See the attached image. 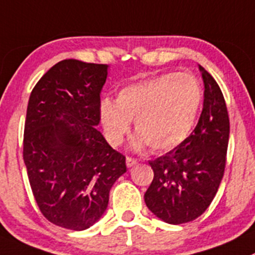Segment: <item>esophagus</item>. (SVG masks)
Instances as JSON below:
<instances>
[{
  "instance_id": "obj_1",
  "label": "esophagus",
  "mask_w": 255,
  "mask_h": 255,
  "mask_svg": "<svg viewBox=\"0 0 255 255\" xmlns=\"http://www.w3.org/2000/svg\"><path fill=\"white\" fill-rule=\"evenodd\" d=\"M126 164H127L128 168L133 167V165L137 164V159H134V158L127 157V158H126Z\"/></svg>"
}]
</instances>
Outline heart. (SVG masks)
Listing matches in <instances>:
<instances>
[{
    "label": "heart",
    "mask_w": 255,
    "mask_h": 255,
    "mask_svg": "<svg viewBox=\"0 0 255 255\" xmlns=\"http://www.w3.org/2000/svg\"><path fill=\"white\" fill-rule=\"evenodd\" d=\"M203 92L196 77L170 72L121 88L117 100L105 97L98 113L106 138L118 145L134 120L133 145L169 150L190 135L201 111Z\"/></svg>",
    "instance_id": "b5f03b06"
}]
</instances>
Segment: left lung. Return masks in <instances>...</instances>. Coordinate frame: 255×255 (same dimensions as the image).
Wrapping results in <instances>:
<instances>
[{"label":"left lung","instance_id":"8db88e82","mask_svg":"<svg viewBox=\"0 0 255 255\" xmlns=\"http://www.w3.org/2000/svg\"><path fill=\"white\" fill-rule=\"evenodd\" d=\"M204 85L203 111L192 134L150 160L154 178L144 194L148 209L168 224L194 221L216 197L226 167L229 118L218 83L198 66Z\"/></svg>","mask_w":255,"mask_h":255}]
</instances>
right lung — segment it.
Segmentation results:
<instances>
[{"label": "right lung", "instance_id": "right-lung-1", "mask_svg": "<svg viewBox=\"0 0 255 255\" xmlns=\"http://www.w3.org/2000/svg\"><path fill=\"white\" fill-rule=\"evenodd\" d=\"M110 66L63 59L29 96L23 160L42 214L51 223L85 231L101 219L116 180L127 172L100 125V93Z\"/></svg>", "mask_w": 255, "mask_h": 255}]
</instances>
